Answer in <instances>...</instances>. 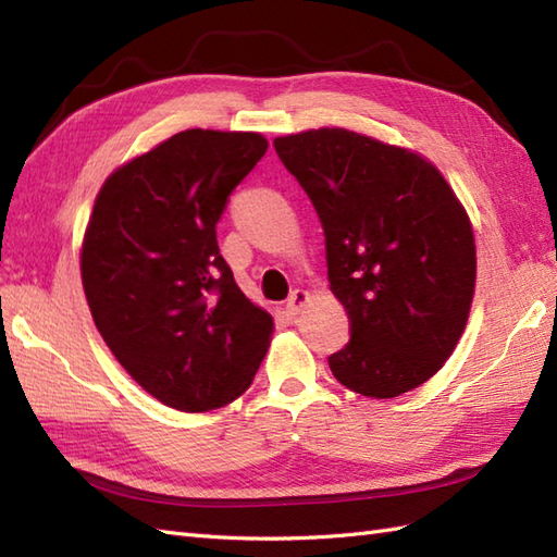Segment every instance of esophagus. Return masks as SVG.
Segmentation results:
<instances>
[{"label":"esophagus","mask_w":557,"mask_h":557,"mask_svg":"<svg viewBox=\"0 0 557 557\" xmlns=\"http://www.w3.org/2000/svg\"><path fill=\"white\" fill-rule=\"evenodd\" d=\"M306 301H309V292H306V289H294L292 297L287 299V313L289 315H297L306 306Z\"/></svg>","instance_id":"esophagus-1"}]
</instances>
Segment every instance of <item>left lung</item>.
<instances>
[{
  "mask_svg": "<svg viewBox=\"0 0 557 557\" xmlns=\"http://www.w3.org/2000/svg\"><path fill=\"white\" fill-rule=\"evenodd\" d=\"M275 150L321 218L330 289L351 321L330 371L375 399L419 387L453 354L474 297L465 208L417 152L347 128L282 136Z\"/></svg>",
  "mask_w": 557,
  "mask_h": 557,
  "instance_id": "obj_1",
  "label": "left lung"
}]
</instances>
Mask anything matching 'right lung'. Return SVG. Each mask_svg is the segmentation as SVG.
<instances>
[{
	"mask_svg": "<svg viewBox=\"0 0 557 557\" xmlns=\"http://www.w3.org/2000/svg\"><path fill=\"white\" fill-rule=\"evenodd\" d=\"M260 134H174L96 198L81 277L102 339L134 381L180 411L230 405L253 383L272 318L244 297L215 224L265 156Z\"/></svg>",
	"mask_w": 557,
	"mask_h": 557,
	"instance_id": "1",
	"label": "right lung"
}]
</instances>
